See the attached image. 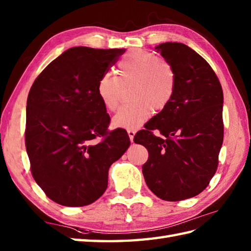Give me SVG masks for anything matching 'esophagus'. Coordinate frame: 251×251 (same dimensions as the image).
<instances>
[{"mask_svg":"<svg viewBox=\"0 0 251 251\" xmlns=\"http://www.w3.org/2000/svg\"><path fill=\"white\" fill-rule=\"evenodd\" d=\"M127 134H128V136H129L130 141H131V142L134 141V136H135V134H136V130H135V129H128V130H127Z\"/></svg>","mask_w":251,"mask_h":251,"instance_id":"esophagus-1","label":"esophagus"}]
</instances>
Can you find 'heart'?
Returning a JSON list of instances; mask_svg holds the SVG:
<instances>
[{
  "instance_id": "obj_1",
  "label": "heart",
  "mask_w": 251,
  "mask_h": 251,
  "mask_svg": "<svg viewBox=\"0 0 251 251\" xmlns=\"http://www.w3.org/2000/svg\"><path fill=\"white\" fill-rule=\"evenodd\" d=\"M120 79L103 74L97 84V94L105 109L119 108L123 89L134 83L130 102L122 106L113 117L116 127L135 129L150 119L154 111L166 108L176 89V71L172 63L145 50H135L119 63Z\"/></svg>"
}]
</instances>
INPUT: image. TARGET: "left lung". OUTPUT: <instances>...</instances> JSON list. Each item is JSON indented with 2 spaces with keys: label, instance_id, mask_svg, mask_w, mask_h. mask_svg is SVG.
I'll return each instance as SVG.
<instances>
[{
  "label": "left lung",
  "instance_id": "8db88e82",
  "mask_svg": "<svg viewBox=\"0 0 251 251\" xmlns=\"http://www.w3.org/2000/svg\"><path fill=\"white\" fill-rule=\"evenodd\" d=\"M155 50L175 69V94L134 141L149 152L142 166L149 189L164 201H178L199 195L216 174L223 142V92L209 63L189 46L167 42Z\"/></svg>",
  "mask_w": 251,
  "mask_h": 251
}]
</instances>
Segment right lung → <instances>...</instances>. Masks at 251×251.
<instances>
[{
    "mask_svg": "<svg viewBox=\"0 0 251 251\" xmlns=\"http://www.w3.org/2000/svg\"><path fill=\"white\" fill-rule=\"evenodd\" d=\"M125 50L72 47L32 84L25 149L35 182L57 204L97 201L108 186L110 166L129 148L125 129H108L110 116L97 94L99 78Z\"/></svg>",
    "mask_w": 251,
    "mask_h": 251,
    "instance_id": "obj_1",
    "label": "right lung"
}]
</instances>
